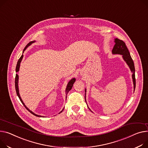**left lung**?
Returning a JSON list of instances; mask_svg holds the SVG:
<instances>
[{
  "mask_svg": "<svg viewBox=\"0 0 148 148\" xmlns=\"http://www.w3.org/2000/svg\"><path fill=\"white\" fill-rule=\"evenodd\" d=\"M115 45L112 49V53L114 54H120L123 55L124 60L126 62L127 65L129 66L131 71L133 73L132 78L134 84V89L136 87V78H135V68L134 65L132 58L130 56L129 49H127L125 43L121 40L119 38H115ZM86 92V90H85Z\"/></svg>",
  "mask_w": 148,
  "mask_h": 148,
  "instance_id": "8db88e82",
  "label": "left lung"
}]
</instances>
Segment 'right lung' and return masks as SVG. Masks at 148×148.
<instances>
[{
  "label": "right lung",
  "instance_id": "add662e5",
  "mask_svg": "<svg viewBox=\"0 0 148 148\" xmlns=\"http://www.w3.org/2000/svg\"><path fill=\"white\" fill-rule=\"evenodd\" d=\"M35 41H32V42H29L27 45H26V46L24 47V50H23V52H24V51L25 50V49H27V47L28 46H29L32 43H34ZM23 55H21V56L20 57V58L18 60V62H17V64H16V73H17L18 71H19V66H20V63H21V61H22V59H23ZM75 82V78H73V79H71L70 82H69V83H68V85H67V86H66V95H67V94H68V92L70 91L71 88H72V87H73V84H74V83ZM18 75L17 74H16V76H15V90H16V94H17V95H18V97H19V100L21 101V102H22V103L23 104V105L25 106V108H26V109L30 112V113H32V114H33L34 115H35V116H40V115H36V114H35L34 113H33L32 111H31L30 110H29L28 108H27V107H26V106L25 105V104L24 103V102H23V101H22V99H21V97H20V96H19V90H18ZM64 110V109L62 110V111ZM62 111L61 112H62ZM60 112V113H61Z\"/></svg>",
  "mask_w": 148,
  "mask_h": 148
}]
</instances>
